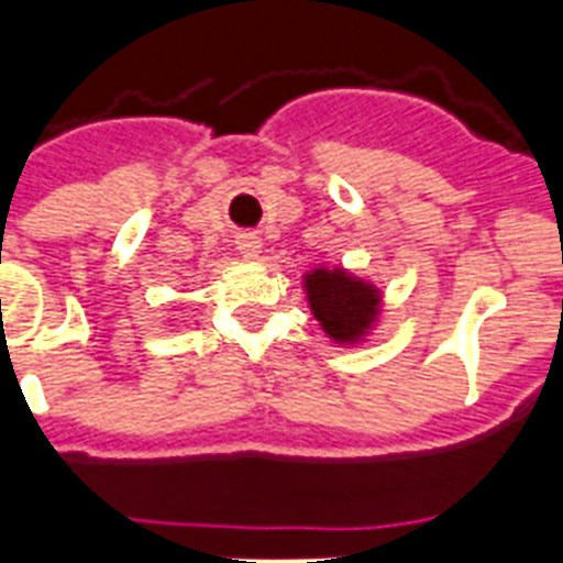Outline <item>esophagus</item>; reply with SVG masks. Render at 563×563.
Returning a JSON list of instances; mask_svg holds the SVG:
<instances>
[{"instance_id":"34e87169","label":"esophagus","mask_w":563,"mask_h":563,"mask_svg":"<svg viewBox=\"0 0 563 563\" xmlns=\"http://www.w3.org/2000/svg\"><path fill=\"white\" fill-rule=\"evenodd\" d=\"M236 247L242 260H256V256L263 254V239L256 236V233H239Z\"/></svg>"}]
</instances>
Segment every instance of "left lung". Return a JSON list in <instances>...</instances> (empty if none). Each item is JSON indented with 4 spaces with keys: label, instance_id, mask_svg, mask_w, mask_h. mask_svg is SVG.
I'll return each mask as SVG.
<instances>
[{
    "label": "left lung",
    "instance_id": "1",
    "mask_svg": "<svg viewBox=\"0 0 563 563\" xmlns=\"http://www.w3.org/2000/svg\"><path fill=\"white\" fill-rule=\"evenodd\" d=\"M303 291L321 330L342 347L368 342L383 316V289L344 265H318L307 272Z\"/></svg>",
    "mask_w": 563,
    "mask_h": 563
}]
</instances>
